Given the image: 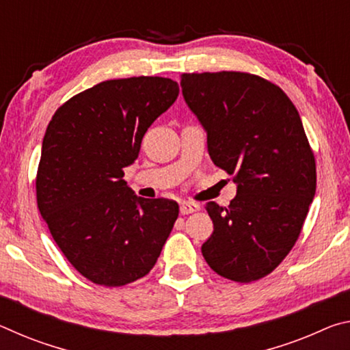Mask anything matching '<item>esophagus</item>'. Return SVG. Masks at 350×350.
Instances as JSON below:
<instances>
[{
	"label": "esophagus",
	"mask_w": 350,
	"mask_h": 350,
	"mask_svg": "<svg viewBox=\"0 0 350 350\" xmlns=\"http://www.w3.org/2000/svg\"><path fill=\"white\" fill-rule=\"evenodd\" d=\"M199 210H200L199 204H194V202H182L180 204L182 215H189V213H194V211H199Z\"/></svg>",
	"instance_id": "obj_1"
}]
</instances>
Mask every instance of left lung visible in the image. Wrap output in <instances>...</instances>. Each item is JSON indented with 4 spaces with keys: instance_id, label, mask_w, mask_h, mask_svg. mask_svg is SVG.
Instances as JSON below:
<instances>
[{
    "instance_id": "8db88e82",
    "label": "left lung",
    "mask_w": 350,
    "mask_h": 350,
    "mask_svg": "<svg viewBox=\"0 0 350 350\" xmlns=\"http://www.w3.org/2000/svg\"><path fill=\"white\" fill-rule=\"evenodd\" d=\"M180 79L213 163L238 183L227 208L206 204L215 230L202 254L227 280H260L292 250L315 196V156L303 122L286 92L262 77L222 70Z\"/></svg>"
}]
</instances>
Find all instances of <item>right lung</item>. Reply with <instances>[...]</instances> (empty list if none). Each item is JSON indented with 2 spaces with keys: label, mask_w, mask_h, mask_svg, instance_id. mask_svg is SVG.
Masks as SVG:
<instances>
[{
  "label": "right lung",
  "mask_w": 350,
  "mask_h": 350,
  "mask_svg": "<svg viewBox=\"0 0 350 350\" xmlns=\"http://www.w3.org/2000/svg\"><path fill=\"white\" fill-rule=\"evenodd\" d=\"M179 96L165 77L106 80L63 103L47 125L37 204L72 267L120 287L150 273L179 216L168 199H142L123 180L148 128Z\"/></svg>",
  "instance_id": "add662e5"
}]
</instances>
